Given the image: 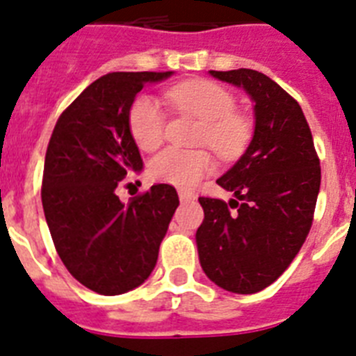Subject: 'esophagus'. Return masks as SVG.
Listing matches in <instances>:
<instances>
[{
    "label": "esophagus",
    "instance_id": "esophagus-1",
    "mask_svg": "<svg viewBox=\"0 0 356 356\" xmlns=\"http://www.w3.org/2000/svg\"><path fill=\"white\" fill-rule=\"evenodd\" d=\"M179 199H181V202H186V200L193 199V193H190L188 190H182V188H179Z\"/></svg>",
    "mask_w": 356,
    "mask_h": 356
}]
</instances>
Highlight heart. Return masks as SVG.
Listing matches in <instances>:
<instances>
[{
	"label": "heart",
	"instance_id": "obj_1",
	"mask_svg": "<svg viewBox=\"0 0 356 356\" xmlns=\"http://www.w3.org/2000/svg\"><path fill=\"white\" fill-rule=\"evenodd\" d=\"M166 98L179 111L202 120L200 145H208L224 159H234L251 141V122L236 113V100L229 91L211 80H188L168 89ZM166 118L159 102L152 97L136 98L129 111V131L143 152H154L165 140ZM208 152H186L168 148L150 165L157 181L191 188L213 170Z\"/></svg>",
	"mask_w": 356,
	"mask_h": 356
}]
</instances>
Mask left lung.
Masks as SVG:
<instances>
[{"label": "left lung", "instance_id": "1", "mask_svg": "<svg viewBox=\"0 0 356 356\" xmlns=\"http://www.w3.org/2000/svg\"><path fill=\"white\" fill-rule=\"evenodd\" d=\"M209 75L249 95L254 134L216 179L234 199H199V261L220 289L254 293L286 270L307 240L321 188L319 157L301 107L274 80L245 67Z\"/></svg>", "mask_w": 356, "mask_h": 356}]
</instances>
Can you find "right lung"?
<instances>
[{"mask_svg":"<svg viewBox=\"0 0 356 356\" xmlns=\"http://www.w3.org/2000/svg\"><path fill=\"white\" fill-rule=\"evenodd\" d=\"M174 71L107 73L80 92L54 129L42 174V209L70 274L102 296L145 283L179 206L170 184H154L123 204L120 181L143 170L129 111L145 84Z\"/></svg>","mask_w":356,"mask_h":356,"instance_id":"obj_1","label":"right lung"}]
</instances>
